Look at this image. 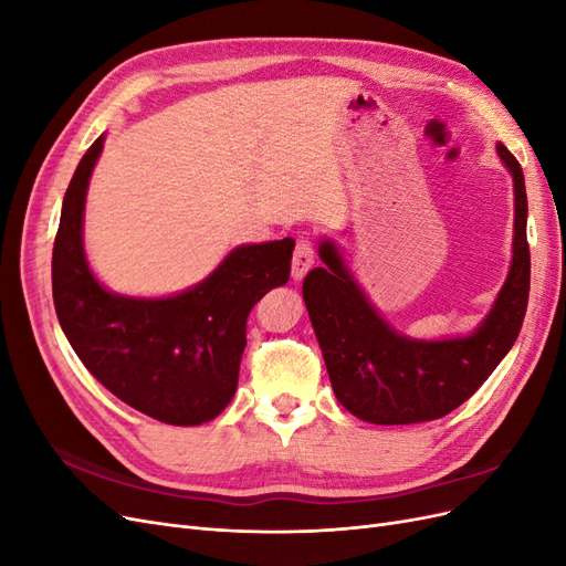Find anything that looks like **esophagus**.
Here are the masks:
<instances>
[{
  "instance_id": "esophagus-1",
  "label": "esophagus",
  "mask_w": 566,
  "mask_h": 566,
  "mask_svg": "<svg viewBox=\"0 0 566 566\" xmlns=\"http://www.w3.org/2000/svg\"><path fill=\"white\" fill-rule=\"evenodd\" d=\"M316 262V250L310 238H300L293 254V279L300 281L306 271H310Z\"/></svg>"
}]
</instances>
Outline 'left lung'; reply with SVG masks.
Instances as JSON below:
<instances>
[{"label": "left lung", "mask_w": 566, "mask_h": 566, "mask_svg": "<svg viewBox=\"0 0 566 566\" xmlns=\"http://www.w3.org/2000/svg\"><path fill=\"white\" fill-rule=\"evenodd\" d=\"M495 150L515 184V243L505 285L472 335L427 342L389 328L339 250L321 241L318 256L325 266L306 273L302 295L335 397L358 420L410 424L449 416L484 385L515 345L531 281L526 188L517 158L503 144Z\"/></svg>", "instance_id": "1"}]
</instances>
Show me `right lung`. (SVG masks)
Listing matches in <instances>:
<instances>
[{"mask_svg": "<svg viewBox=\"0 0 566 566\" xmlns=\"http://www.w3.org/2000/svg\"><path fill=\"white\" fill-rule=\"evenodd\" d=\"M104 136L67 186L51 260L61 328L94 378L119 401L167 424H202L238 387L252 306L290 279L295 241L241 245L208 279L172 297L108 293L82 245L84 198Z\"/></svg>", "mask_w": 566, "mask_h": 566, "instance_id": "1", "label": "right lung"}]
</instances>
